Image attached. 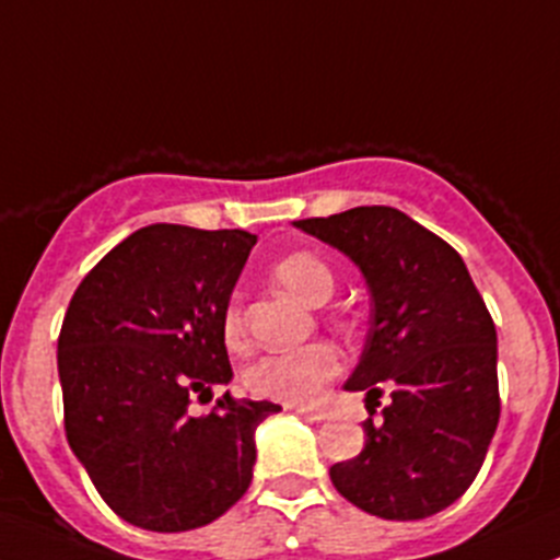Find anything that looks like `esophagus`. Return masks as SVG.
Masks as SVG:
<instances>
[{"label": "esophagus", "mask_w": 560, "mask_h": 560, "mask_svg": "<svg viewBox=\"0 0 560 560\" xmlns=\"http://www.w3.org/2000/svg\"><path fill=\"white\" fill-rule=\"evenodd\" d=\"M287 409L295 411V415H301V417H306V420H312V422L325 420V411L322 409H308V406H287Z\"/></svg>", "instance_id": "esophagus-1"}]
</instances>
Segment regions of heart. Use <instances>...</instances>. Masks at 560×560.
<instances>
[{"label": "heart", "mask_w": 560, "mask_h": 560, "mask_svg": "<svg viewBox=\"0 0 560 560\" xmlns=\"http://www.w3.org/2000/svg\"><path fill=\"white\" fill-rule=\"evenodd\" d=\"M276 281L301 301L319 306L332 295V273L319 257L301 252L290 254L273 268ZM224 338L230 347L244 343V316L235 303L224 312ZM341 371V354L330 343H306L284 352H268L246 369V387L262 398L284 404H314Z\"/></svg>", "instance_id": "obj_1"}]
</instances>
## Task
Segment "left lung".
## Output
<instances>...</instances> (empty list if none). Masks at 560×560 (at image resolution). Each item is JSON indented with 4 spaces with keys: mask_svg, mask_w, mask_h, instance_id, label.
<instances>
[{
    "mask_svg": "<svg viewBox=\"0 0 560 560\" xmlns=\"http://www.w3.org/2000/svg\"><path fill=\"white\" fill-rule=\"evenodd\" d=\"M298 230L347 254L371 295L363 354L343 389L365 393L360 455L330 466L338 493L385 521H422L455 504L499 425L495 325L466 262L398 208L360 206ZM386 385L382 386L381 382Z\"/></svg>",
    "mask_w": 560,
    "mask_h": 560,
    "instance_id": "1",
    "label": "left lung"
}]
</instances>
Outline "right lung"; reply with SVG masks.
Listing matches in <instances>:
<instances>
[{"label": "right lung", "mask_w": 560, "mask_h": 560, "mask_svg": "<svg viewBox=\"0 0 560 560\" xmlns=\"http://www.w3.org/2000/svg\"><path fill=\"white\" fill-rule=\"evenodd\" d=\"M257 235L151 224L105 254L59 336L70 450L121 521L160 534L222 517L252 485L254 431L281 411L224 393V312Z\"/></svg>", "instance_id": "obj_1"}]
</instances>
